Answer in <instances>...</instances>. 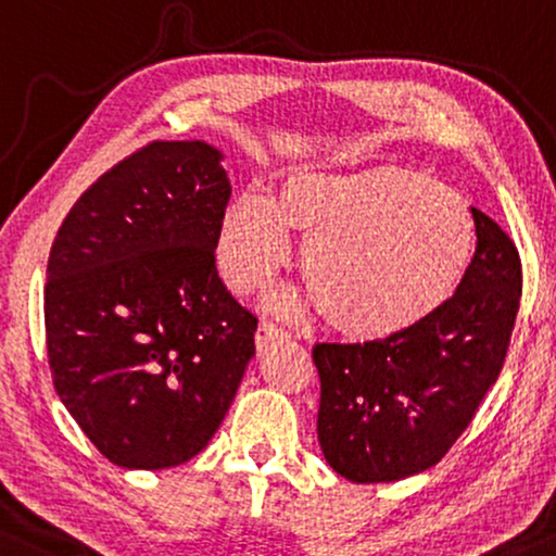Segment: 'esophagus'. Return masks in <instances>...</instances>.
Listing matches in <instances>:
<instances>
[{"label":"esophagus","instance_id":"34e87169","mask_svg":"<svg viewBox=\"0 0 556 556\" xmlns=\"http://www.w3.org/2000/svg\"><path fill=\"white\" fill-rule=\"evenodd\" d=\"M290 338V332H287L282 325L271 323V320H264L262 325H258L256 330V345L258 351H264V348H269L271 343H277V340H287Z\"/></svg>","mask_w":556,"mask_h":556}]
</instances>
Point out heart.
Masks as SVG:
<instances>
[{
	"instance_id": "1",
	"label": "heart",
	"mask_w": 556,
	"mask_h": 556,
	"mask_svg": "<svg viewBox=\"0 0 556 556\" xmlns=\"http://www.w3.org/2000/svg\"><path fill=\"white\" fill-rule=\"evenodd\" d=\"M290 228L307 239L302 266L325 313L355 336L425 320L453 294L472 249L468 205L445 182L394 165L300 173L277 203L254 190L228 203L216 243L228 287L269 285L292 256Z\"/></svg>"
}]
</instances>
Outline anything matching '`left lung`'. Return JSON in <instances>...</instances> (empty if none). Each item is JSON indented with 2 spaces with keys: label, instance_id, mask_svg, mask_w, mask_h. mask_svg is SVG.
Masks as SVG:
<instances>
[{
  "label": "left lung",
  "instance_id": "8db88e82",
  "mask_svg": "<svg viewBox=\"0 0 556 556\" xmlns=\"http://www.w3.org/2000/svg\"><path fill=\"white\" fill-rule=\"evenodd\" d=\"M476 254L425 320L364 343H317V440L353 483H391L438 465L498 379L521 300L508 233L470 208Z\"/></svg>",
  "mask_w": 556,
  "mask_h": 556
}]
</instances>
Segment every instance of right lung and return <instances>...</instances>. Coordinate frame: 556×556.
Here are the masks:
<instances>
[{"label":"right lung","mask_w":556,"mask_h":556,"mask_svg":"<svg viewBox=\"0 0 556 556\" xmlns=\"http://www.w3.org/2000/svg\"><path fill=\"white\" fill-rule=\"evenodd\" d=\"M205 142H152L78 198L48 258L58 396L118 468L208 445L254 355L256 315L216 269L231 182Z\"/></svg>","instance_id":"1"}]
</instances>
